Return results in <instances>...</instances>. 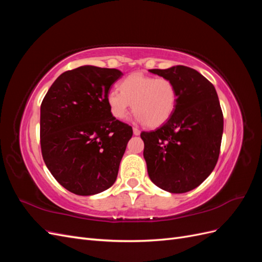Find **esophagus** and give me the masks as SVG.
Wrapping results in <instances>:
<instances>
[{"instance_id":"1","label":"esophagus","mask_w":262,"mask_h":262,"mask_svg":"<svg viewBox=\"0 0 262 262\" xmlns=\"http://www.w3.org/2000/svg\"><path fill=\"white\" fill-rule=\"evenodd\" d=\"M140 133H141V131L138 128H133V134H134V136H140Z\"/></svg>"}]
</instances>
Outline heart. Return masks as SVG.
Returning <instances> with one entry per match:
<instances>
[{"label":"heart","mask_w":262,"mask_h":262,"mask_svg":"<svg viewBox=\"0 0 262 262\" xmlns=\"http://www.w3.org/2000/svg\"><path fill=\"white\" fill-rule=\"evenodd\" d=\"M119 90L107 95L110 113L119 120L126 118L133 105L139 122L157 128L168 120L176 108L177 90L168 78L136 72L123 78Z\"/></svg>","instance_id":"heart-1"}]
</instances>
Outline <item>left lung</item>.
Returning a JSON list of instances; mask_svg holds the SVG:
<instances>
[{
    "label": "left lung",
    "instance_id": "1",
    "mask_svg": "<svg viewBox=\"0 0 262 262\" xmlns=\"http://www.w3.org/2000/svg\"><path fill=\"white\" fill-rule=\"evenodd\" d=\"M149 72L173 83L177 104L162 126L141 133L148 176L165 191L185 193L200 186L219 160L224 120L217 93L191 68L175 66Z\"/></svg>",
    "mask_w": 262,
    "mask_h": 262
}]
</instances>
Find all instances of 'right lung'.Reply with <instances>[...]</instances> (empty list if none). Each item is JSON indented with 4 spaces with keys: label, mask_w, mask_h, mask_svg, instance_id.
<instances>
[{
    "label": "right lung",
    "mask_w": 262,
    "mask_h": 262,
    "mask_svg": "<svg viewBox=\"0 0 262 262\" xmlns=\"http://www.w3.org/2000/svg\"><path fill=\"white\" fill-rule=\"evenodd\" d=\"M117 69L83 66L62 73L40 107V144L47 167L78 195L112 187L132 128L110 113L107 95L122 76Z\"/></svg>",
    "instance_id": "right-lung-1"
}]
</instances>
